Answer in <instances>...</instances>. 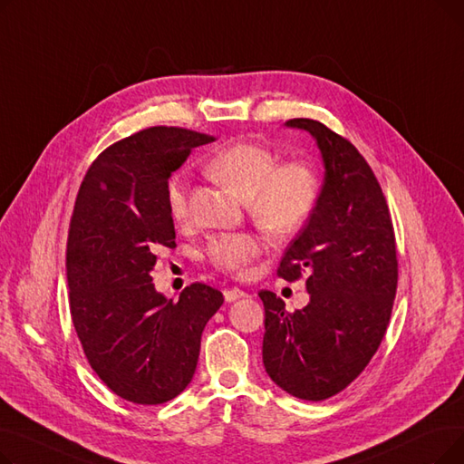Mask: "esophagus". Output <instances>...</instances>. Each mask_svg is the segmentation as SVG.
<instances>
[{"instance_id": "34e87169", "label": "esophagus", "mask_w": 464, "mask_h": 464, "mask_svg": "<svg viewBox=\"0 0 464 464\" xmlns=\"http://www.w3.org/2000/svg\"><path fill=\"white\" fill-rule=\"evenodd\" d=\"M224 297H226L227 303H233V301H237V299L246 297V294H245V291H242V289H238V287H229V289L224 291Z\"/></svg>"}]
</instances>
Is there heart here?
Wrapping results in <instances>:
<instances>
[{"mask_svg":"<svg viewBox=\"0 0 464 464\" xmlns=\"http://www.w3.org/2000/svg\"><path fill=\"white\" fill-rule=\"evenodd\" d=\"M278 162V156L256 142H237L218 152L208 163L207 173L233 188L256 222L275 237L297 233L312 216L320 201L322 180L308 161ZM170 216L177 224L189 218L188 186L173 179L167 189ZM263 242L254 233H219L205 248V257L229 273H242L261 254Z\"/></svg>","mask_w":464,"mask_h":464,"instance_id":"1","label":"heart"}]
</instances>
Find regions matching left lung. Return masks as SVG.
Instances as JSON below:
<instances>
[{
	"label": "left lung",
	"mask_w": 464,
	"mask_h": 464,
	"mask_svg": "<svg viewBox=\"0 0 464 464\" xmlns=\"http://www.w3.org/2000/svg\"><path fill=\"white\" fill-rule=\"evenodd\" d=\"M285 126L314 137L325 180L278 266L287 282L306 275L310 303L287 312L273 291H259L263 364L285 393L325 401L364 371L383 340L399 280L395 231L371 165L348 139L310 118Z\"/></svg>",
	"instance_id": "left-lung-1"
}]
</instances>
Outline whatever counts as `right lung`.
Returning <instances> with one entry per match:
<instances>
[{"label": "right lung", "instance_id": "add662e5", "mask_svg": "<svg viewBox=\"0 0 464 464\" xmlns=\"http://www.w3.org/2000/svg\"><path fill=\"white\" fill-rule=\"evenodd\" d=\"M212 137L156 126L111 144L90 165L67 237L71 320L95 374L118 397L163 404L198 367L201 334L224 295L195 282L179 301L158 294L150 271L175 248L169 179Z\"/></svg>", "mask_w": 464, "mask_h": 464}]
</instances>
